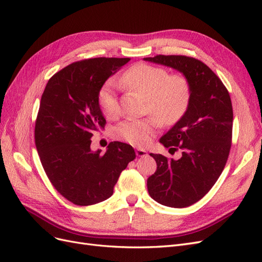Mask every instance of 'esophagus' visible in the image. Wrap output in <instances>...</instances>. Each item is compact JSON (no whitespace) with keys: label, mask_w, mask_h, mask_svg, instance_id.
Masks as SVG:
<instances>
[{"label":"esophagus","mask_w":262,"mask_h":262,"mask_svg":"<svg viewBox=\"0 0 262 262\" xmlns=\"http://www.w3.org/2000/svg\"><path fill=\"white\" fill-rule=\"evenodd\" d=\"M136 154H137L139 157H144V156L147 155V152H146L145 149H143V148H137V149H136Z\"/></svg>","instance_id":"34e87169"}]
</instances>
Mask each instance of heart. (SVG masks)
Masks as SVG:
<instances>
[{"label":"heart","instance_id":"obj_1","mask_svg":"<svg viewBox=\"0 0 262 262\" xmlns=\"http://www.w3.org/2000/svg\"><path fill=\"white\" fill-rule=\"evenodd\" d=\"M119 84L147 98V109L165 124L175 123L185 115L191 97V87L186 76L168 75L165 69L146 63H138L126 70L119 78ZM98 99L106 117L112 119L120 113L114 82L104 85ZM158 119L155 117L129 119L117 126L116 136L130 144L145 146L161 126Z\"/></svg>","mask_w":262,"mask_h":262}]
</instances>
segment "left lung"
Wrapping results in <instances>:
<instances>
[{"label":"left lung","instance_id":"8db88e82","mask_svg":"<svg viewBox=\"0 0 262 262\" xmlns=\"http://www.w3.org/2000/svg\"><path fill=\"white\" fill-rule=\"evenodd\" d=\"M143 60L169 67L187 77L191 97L185 115L161 138L179 160L149 154L157 164L147 179L153 199L166 207L186 208L207 194L223 171L232 145L233 107L224 84L200 60L186 55H156Z\"/></svg>","mask_w":262,"mask_h":262}]
</instances>
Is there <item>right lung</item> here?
Returning a JSON list of instances; mask_svg holds the SVG:
<instances>
[{"mask_svg":"<svg viewBox=\"0 0 262 262\" xmlns=\"http://www.w3.org/2000/svg\"><path fill=\"white\" fill-rule=\"evenodd\" d=\"M130 58H94L72 63L47 83L35 125L42 167L58 192L76 205H92L114 193L118 178L136 158L131 145L112 142L105 154L91 149L106 120L99 92Z\"/></svg>","mask_w":262,"mask_h":262,"instance_id":"right-lung-1","label":"right lung"}]
</instances>
